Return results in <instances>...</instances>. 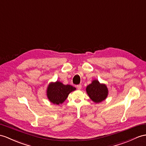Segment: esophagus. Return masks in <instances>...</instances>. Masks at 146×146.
Segmentation results:
<instances>
[{"label": "esophagus", "mask_w": 146, "mask_h": 146, "mask_svg": "<svg viewBox=\"0 0 146 146\" xmlns=\"http://www.w3.org/2000/svg\"><path fill=\"white\" fill-rule=\"evenodd\" d=\"M77 88L78 90H80L81 88H82V85H81V84H79V85H77Z\"/></svg>", "instance_id": "1"}]
</instances>
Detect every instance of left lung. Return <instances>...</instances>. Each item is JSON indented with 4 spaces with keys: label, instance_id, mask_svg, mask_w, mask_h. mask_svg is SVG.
Masks as SVG:
<instances>
[{
    "label": "left lung",
    "instance_id": "left-lung-1",
    "mask_svg": "<svg viewBox=\"0 0 146 146\" xmlns=\"http://www.w3.org/2000/svg\"><path fill=\"white\" fill-rule=\"evenodd\" d=\"M88 95L95 103H100L105 100L108 96V90L106 85L100 84L97 80H94L86 88Z\"/></svg>",
    "mask_w": 146,
    "mask_h": 146
}]
</instances>
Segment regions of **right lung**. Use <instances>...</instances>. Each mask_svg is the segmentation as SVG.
<instances>
[{
    "label": "right lung",
    "mask_w": 146,
    "mask_h": 146,
    "mask_svg": "<svg viewBox=\"0 0 146 146\" xmlns=\"http://www.w3.org/2000/svg\"><path fill=\"white\" fill-rule=\"evenodd\" d=\"M76 89L70 85H64L59 81L51 82L47 88V97L53 104L59 105L64 102L69 94Z\"/></svg>",
    "instance_id": "add662e5"
}]
</instances>
